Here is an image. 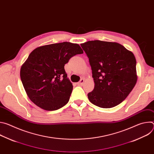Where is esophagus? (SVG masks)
Instances as JSON below:
<instances>
[{
	"label": "esophagus",
	"instance_id": "esophagus-1",
	"mask_svg": "<svg viewBox=\"0 0 154 154\" xmlns=\"http://www.w3.org/2000/svg\"><path fill=\"white\" fill-rule=\"evenodd\" d=\"M83 83H84V79H81L80 80V81L79 82H78L77 84L78 85H83Z\"/></svg>",
	"mask_w": 154,
	"mask_h": 154
}]
</instances>
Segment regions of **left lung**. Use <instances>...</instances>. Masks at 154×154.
I'll return each mask as SVG.
<instances>
[{
    "label": "left lung",
    "instance_id": "1",
    "mask_svg": "<svg viewBox=\"0 0 154 154\" xmlns=\"http://www.w3.org/2000/svg\"><path fill=\"white\" fill-rule=\"evenodd\" d=\"M89 58L94 88L88 94L89 100L100 108L121 103L137 82L134 54L116 42L99 40L81 44Z\"/></svg>",
    "mask_w": 154,
    "mask_h": 154
}]
</instances>
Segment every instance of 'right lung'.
I'll use <instances>...</instances> for the list:
<instances>
[{"label": "right lung", "mask_w": 154, "mask_h": 154, "mask_svg": "<svg viewBox=\"0 0 154 154\" xmlns=\"http://www.w3.org/2000/svg\"><path fill=\"white\" fill-rule=\"evenodd\" d=\"M83 51L78 44L69 42L38 47L22 65L20 79L27 95L36 105L54 111L66 104L73 86L64 64Z\"/></svg>", "instance_id": "right-lung-1"}]
</instances>
